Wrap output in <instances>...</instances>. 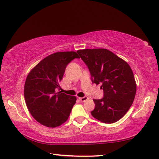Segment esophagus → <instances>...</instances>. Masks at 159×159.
<instances>
[{"mask_svg": "<svg viewBox=\"0 0 159 159\" xmlns=\"http://www.w3.org/2000/svg\"><path fill=\"white\" fill-rule=\"evenodd\" d=\"M79 100L81 101V102H85L86 100H88V98H87V96H84V97H82V98H79Z\"/></svg>", "mask_w": 159, "mask_h": 159, "instance_id": "1", "label": "esophagus"}]
</instances>
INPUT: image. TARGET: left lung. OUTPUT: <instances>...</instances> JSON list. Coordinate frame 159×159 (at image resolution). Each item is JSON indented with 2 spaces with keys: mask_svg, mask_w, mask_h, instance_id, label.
<instances>
[{
  "mask_svg": "<svg viewBox=\"0 0 159 159\" xmlns=\"http://www.w3.org/2000/svg\"><path fill=\"white\" fill-rule=\"evenodd\" d=\"M77 52L88 67L92 83L100 84L104 92L102 99L93 100L95 109L91 114L103 123L116 122L128 112L135 97L137 85L130 66L107 49Z\"/></svg>",
  "mask_w": 159,
  "mask_h": 159,
  "instance_id": "1",
  "label": "left lung"
}]
</instances>
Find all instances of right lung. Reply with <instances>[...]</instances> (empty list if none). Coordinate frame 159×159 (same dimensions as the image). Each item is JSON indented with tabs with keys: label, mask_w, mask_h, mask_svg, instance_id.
<instances>
[{
	"label": "right lung",
	"mask_w": 159,
	"mask_h": 159,
	"mask_svg": "<svg viewBox=\"0 0 159 159\" xmlns=\"http://www.w3.org/2000/svg\"><path fill=\"white\" fill-rule=\"evenodd\" d=\"M80 58L76 52H57L42 59L26 77L24 94L26 107L33 118L49 128L59 126L68 119L76 96L66 95L61 89L66 67Z\"/></svg>",
	"instance_id": "1"
}]
</instances>
